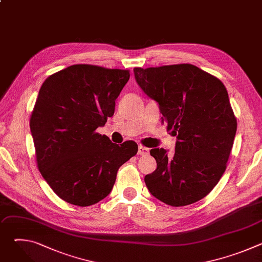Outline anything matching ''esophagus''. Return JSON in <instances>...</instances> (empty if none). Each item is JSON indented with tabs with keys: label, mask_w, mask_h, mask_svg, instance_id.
Here are the masks:
<instances>
[{
	"label": "esophagus",
	"mask_w": 262,
	"mask_h": 262,
	"mask_svg": "<svg viewBox=\"0 0 262 262\" xmlns=\"http://www.w3.org/2000/svg\"><path fill=\"white\" fill-rule=\"evenodd\" d=\"M138 155H140V156H147V155H149V148L140 145L139 148H138Z\"/></svg>",
	"instance_id": "obj_1"
}]
</instances>
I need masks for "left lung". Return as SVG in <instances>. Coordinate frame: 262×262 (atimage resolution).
Returning a JSON list of instances; mask_svg holds the SVG:
<instances>
[{
	"label": "left lung",
	"mask_w": 262,
	"mask_h": 262,
	"mask_svg": "<svg viewBox=\"0 0 262 262\" xmlns=\"http://www.w3.org/2000/svg\"><path fill=\"white\" fill-rule=\"evenodd\" d=\"M135 78L163 114L162 123L176 136L175 154L164 148L150 155L157 170L144 178L157 199L185 206L207 196L224 174L236 133V117L226 87L192 64L135 67Z\"/></svg>",
	"instance_id": "obj_1"
}]
</instances>
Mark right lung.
I'll return each mask as SVG.
<instances>
[{"mask_svg":"<svg viewBox=\"0 0 262 262\" xmlns=\"http://www.w3.org/2000/svg\"><path fill=\"white\" fill-rule=\"evenodd\" d=\"M129 70L76 64L42 84L30 118L36 163L67 203L90 206L113 189L119 168L138 152L134 141L117 145L96 128L115 112Z\"/></svg>","mask_w":262,"mask_h":262,"instance_id":"add662e5","label":"right lung"}]
</instances>
